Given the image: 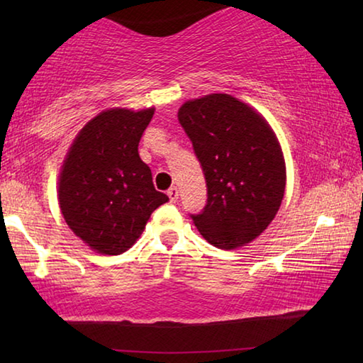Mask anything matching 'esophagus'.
Wrapping results in <instances>:
<instances>
[{
    "instance_id": "1",
    "label": "esophagus",
    "mask_w": 363,
    "mask_h": 363,
    "mask_svg": "<svg viewBox=\"0 0 363 363\" xmlns=\"http://www.w3.org/2000/svg\"><path fill=\"white\" fill-rule=\"evenodd\" d=\"M168 196H169L171 203H176L177 199H179V190H177V187H171L168 190Z\"/></svg>"
}]
</instances>
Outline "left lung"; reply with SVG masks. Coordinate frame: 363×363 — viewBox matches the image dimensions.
I'll use <instances>...</instances> for the list:
<instances>
[{"label":"left lung","mask_w":363,"mask_h":363,"mask_svg":"<svg viewBox=\"0 0 363 363\" xmlns=\"http://www.w3.org/2000/svg\"><path fill=\"white\" fill-rule=\"evenodd\" d=\"M203 169L208 200L190 214L208 243L233 250L259 235L285 194V160L272 128L229 94L187 101L177 112Z\"/></svg>","instance_id":"8db88e82"}]
</instances>
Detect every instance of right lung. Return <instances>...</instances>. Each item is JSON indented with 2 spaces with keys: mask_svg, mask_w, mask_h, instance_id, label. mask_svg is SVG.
<instances>
[{
  "mask_svg": "<svg viewBox=\"0 0 363 363\" xmlns=\"http://www.w3.org/2000/svg\"><path fill=\"white\" fill-rule=\"evenodd\" d=\"M155 108H110L86 123L59 176V205L77 237L102 255H121L168 196L153 187L138 147Z\"/></svg>",
  "mask_w": 363,
  "mask_h": 363,
  "instance_id": "obj_1",
  "label": "right lung"
}]
</instances>
